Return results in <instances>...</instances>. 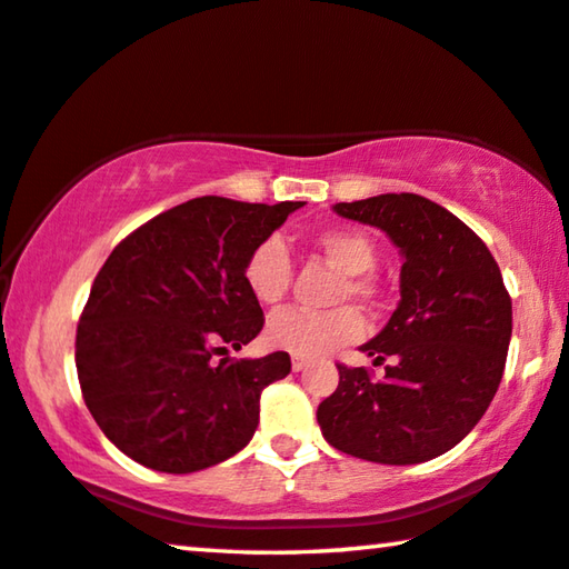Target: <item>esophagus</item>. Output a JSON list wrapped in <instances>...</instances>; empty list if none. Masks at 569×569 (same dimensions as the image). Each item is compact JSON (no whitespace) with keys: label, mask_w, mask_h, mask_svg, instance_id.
I'll use <instances>...</instances> for the list:
<instances>
[{"label":"esophagus","mask_w":569,"mask_h":569,"mask_svg":"<svg viewBox=\"0 0 569 569\" xmlns=\"http://www.w3.org/2000/svg\"><path fill=\"white\" fill-rule=\"evenodd\" d=\"M306 367H309V359H306V357H293V359H291V369H293V372H303Z\"/></svg>","instance_id":"1"}]
</instances>
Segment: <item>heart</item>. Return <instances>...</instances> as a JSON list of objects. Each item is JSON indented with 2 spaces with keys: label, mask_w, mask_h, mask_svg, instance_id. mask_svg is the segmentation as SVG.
Instances as JSON below:
<instances>
[{
  "label": "heart",
  "mask_w": 569,
  "mask_h": 569,
  "mask_svg": "<svg viewBox=\"0 0 569 569\" xmlns=\"http://www.w3.org/2000/svg\"><path fill=\"white\" fill-rule=\"evenodd\" d=\"M311 248L341 270L337 301L355 299L365 309L377 306L380 286L372 276L377 250L367 232L357 228H327L311 238ZM242 281L260 306L281 303L291 286V258H288L283 242L276 238L258 242L242 266ZM359 333H362V319L351 306H339L327 313L286 309L268 321L266 341L273 349L311 359L349 345Z\"/></svg>",
  "instance_id": "1"
}]
</instances>
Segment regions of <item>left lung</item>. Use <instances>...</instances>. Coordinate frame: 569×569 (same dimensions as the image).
<instances>
[{
	"label": "left lung",
	"instance_id": "8db88e82",
	"mask_svg": "<svg viewBox=\"0 0 569 569\" xmlns=\"http://www.w3.org/2000/svg\"><path fill=\"white\" fill-rule=\"evenodd\" d=\"M375 224L400 248V303L362 351L385 367L337 365L339 385L319 405L327 443L375 463L408 466L446 453L483 418L511 339V296L486 242L420 194L333 204Z\"/></svg>",
	"mask_w": 569,
	"mask_h": 569
}]
</instances>
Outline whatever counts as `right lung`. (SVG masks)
Returning <instances> with one entry per match:
<instances>
[{"instance_id":"right-lung-1","label":"right lung","mask_w":569,"mask_h":569,"mask_svg":"<svg viewBox=\"0 0 569 569\" xmlns=\"http://www.w3.org/2000/svg\"><path fill=\"white\" fill-rule=\"evenodd\" d=\"M303 202L194 197L126 236L98 270L76 333L78 382L103 436L133 461L192 473L236 456L288 351L232 359L263 329L242 266Z\"/></svg>"}]
</instances>
